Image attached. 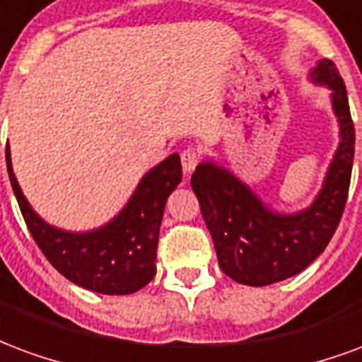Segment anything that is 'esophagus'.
Returning <instances> with one entry per match:
<instances>
[{
	"label": "esophagus",
	"mask_w": 362,
	"mask_h": 362,
	"mask_svg": "<svg viewBox=\"0 0 362 362\" xmlns=\"http://www.w3.org/2000/svg\"><path fill=\"white\" fill-rule=\"evenodd\" d=\"M182 158V168H184V174H192L194 170H196V166L197 163H199V157H197V153L196 151H184L180 155Z\"/></svg>",
	"instance_id": "obj_1"
}]
</instances>
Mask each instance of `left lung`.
<instances>
[{
    "label": "left lung",
    "instance_id": "obj_1",
    "mask_svg": "<svg viewBox=\"0 0 362 362\" xmlns=\"http://www.w3.org/2000/svg\"><path fill=\"white\" fill-rule=\"evenodd\" d=\"M308 81L329 90L339 141L310 205L281 211L240 180L227 165L205 157L192 174V188L211 233L225 275L248 287L288 279L310 266L332 240L349 192L355 127L341 75L329 59H318Z\"/></svg>",
    "mask_w": 362,
    "mask_h": 362
}]
</instances>
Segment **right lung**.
I'll list each match as a JSON object with an SVG mask.
<instances>
[{
  "label": "right lung",
  "instance_id": "add662e5",
  "mask_svg": "<svg viewBox=\"0 0 362 362\" xmlns=\"http://www.w3.org/2000/svg\"><path fill=\"white\" fill-rule=\"evenodd\" d=\"M7 173L30 235L66 279L100 295H132L157 273V243L168 196L182 182L180 155L173 153L151 170L110 221L89 230H66L44 221L28 204L5 151Z\"/></svg>",
  "mask_w": 362,
  "mask_h": 362
}]
</instances>
